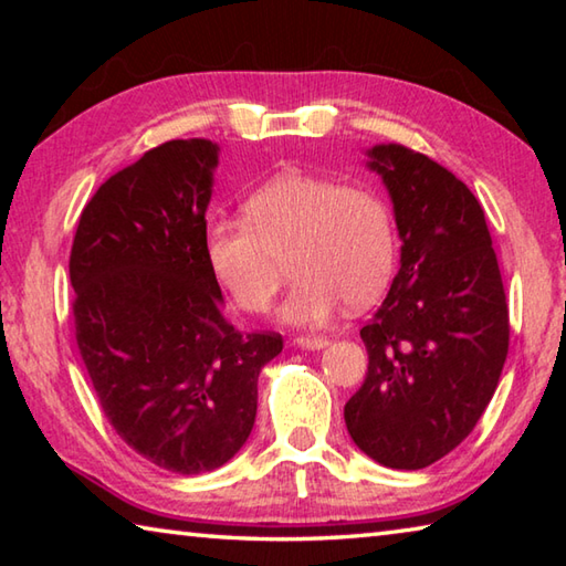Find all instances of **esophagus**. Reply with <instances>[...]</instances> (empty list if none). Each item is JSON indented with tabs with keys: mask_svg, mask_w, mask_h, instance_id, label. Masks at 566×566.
<instances>
[{
	"mask_svg": "<svg viewBox=\"0 0 566 566\" xmlns=\"http://www.w3.org/2000/svg\"><path fill=\"white\" fill-rule=\"evenodd\" d=\"M294 344L302 349H324L329 344L327 337H310V334H300V337H294Z\"/></svg>",
	"mask_w": 566,
	"mask_h": 566,
	"instance_id": "obj_1",
	"label": "esophagus"
}]
</instances>
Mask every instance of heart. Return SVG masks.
I'll return each instance as SVG.
<instances>
[{
	"label": "heart",
	"mask_w": 566,
	"mask_h": 566,
	"mask_svg": "<svg viewBox=\"0 0 566 566\" xmlns=\"http://www.w3.org/2000/svg\"><path fill=\"white\" fill-rule=\"evenodd\" d=\"M205 254L217 282L252 314L270 310L290 262L296 282L284 319L322 324L342 302L364 310L385 294L397 262L395 214L371 187L284 171L249 195L244 219L207 224Z\"/></svg>",
	"instance_id": "obj_1"
}]
</instances>
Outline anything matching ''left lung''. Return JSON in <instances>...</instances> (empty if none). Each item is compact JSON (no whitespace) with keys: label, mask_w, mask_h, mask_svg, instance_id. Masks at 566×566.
<instances>
[{"label":"left lung","mask_w":566,"mask_h":566,"mask_svg":"<svg viewBox=\"0 0 566 566\" xmlns=\"http://www.w3.org/2000/svg\"><path fill=\"white\" fill-rule=\"evenodd\" d=\"M395 202L401 266L361 327L364 385L344 421L364 454L424 469L464 442L500 385L510 306L484 209L462 179L419 151H369Z\"/></svg>","instance_id":"1"}]
</instances>
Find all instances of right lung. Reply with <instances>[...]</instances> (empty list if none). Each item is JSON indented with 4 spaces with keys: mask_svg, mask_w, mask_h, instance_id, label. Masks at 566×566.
<instances>
[{
    "mask_svg": "<svg viewBox=\"0 0 566 566\" xmlns=\"http://www.w3.org/2000/svg\"><path fill=\"white\" fill-rule=\"evenodd\" d=\"M217 145L171 139L119 169L82 209L70 254L74 337L99 407L151 464L202 474L254 427L276 332L242 334L205 254Z\"/></svg>",
    "mask_w": 566,
    "mask_h": 566,
    "instance_id": "obj_1",
    "label": "right lung"
}]
</instances>
